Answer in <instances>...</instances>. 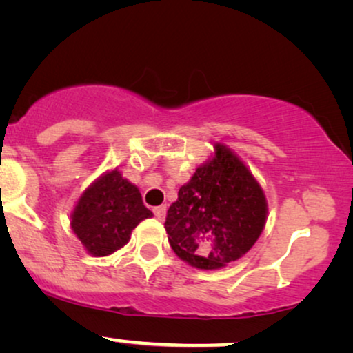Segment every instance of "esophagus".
<instances>
[{
  "mask_svg": "<svg viewBox=\"0 0 353 353\" xmlns=\"http://www.w3.org/2000/svg\"><path fill=\"white\" fill-rule=\"evenodd\" d=\"M154 215L157 216V220H163L165 219V215H167V207L165 205H159V207H156V209H154Z\"/></svg>",
  "mask_w": 353,
  "mask_h": 353,
  "instance_id": "obj_1",
  "label": "esophagus"
}]
</instances>
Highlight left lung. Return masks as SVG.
I'll return each instance as SVG.
<instances>
[{"label":"left lung","mask_w":353,"mask_h":353,"mask_svg":"<svg viewBox=\"0 0 353 353\" xmlns=\"http://www.w3.org/2000/svg\"><path fill=\"white\" fill-rule=\"evenodd\" d=\"M268 202L249 167L228 146L214 143L167 212L173 252L199 270H219L248 254L267 223Z\"/></svg>","instance_id":"left-lung-1"}]
</instances>
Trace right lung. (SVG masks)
Returning a JSON list of instances; mask_svg holds the SVG:
<instances>
[{
	"label": "right lung",
	"instance_id": "obj_1",
	"mask_svg": "<svg viewBox=\"0 0 353 353\" xmlns=\"http://www.w3.org/2000/svg\"><path fill=\"white\" fill-rule=\"evenodd\" d=\"M151 216L138 188L114 168L81 192L70 214V228L90 255L108 257L128 243L139 221Z\"/></svg>",
	"mask_w": 353,
	"mask_h": 353
}]
</instances>
